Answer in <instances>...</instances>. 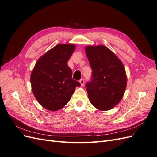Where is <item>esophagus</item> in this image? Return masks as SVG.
Here are the masks:
<instances>
[{"instance_id":"obj_1","label":"esophagus","mask_w":157,"mask_h":157,"mask_svg":"<svg viewBox=\"0 0 157 157\" xmlns=\"http://www.w3.org/2000/svg\"><path fill=\"white\" fill-rule=\"evenodd\" d=\"M79 82L80 83V84H81V86H82L84 84V80L83 78H81L80 80H79Z\"/></svg>"}]
</instances>
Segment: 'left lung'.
<instances>
[{
    "label": "left lung",
    "mask_w": 157,
    "mask_h": 157,
    "mask_svg": "<svg viewBox=\"0 0 157 157\" xmlns=\"http://www.w3.org/2000/svg\"><path fill=\"white\" fill-rule=\"evenodd\" d=\"M86 53L92 70L91 79L86 84L89 100L99 110H109L124 96L127 82L124 65L104 46H87Z\"/></svg>",
    "instance_id": "left-lung-1"
}]
</instances>
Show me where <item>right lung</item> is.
Returning <instances> with one entry per match:
<instances>
[{
    "mask_svg": "<svg viewBox=\"0 0 157 157\" xmlns=\"http://www.w3.org/2000/svg\"><path fill=\"white\" fill-rule=\"evenodd\" d=\"M75 49L71 44H58L37 61L31 75L32 91L40 105L56 111L71 99L79 82L72 78L67 62Z\"/></svg>",
    "mask_w": 157,
    "mask_h": 157,
    "instance_id": "add662e5",
    "label": "right lung"
}]
</instances>
